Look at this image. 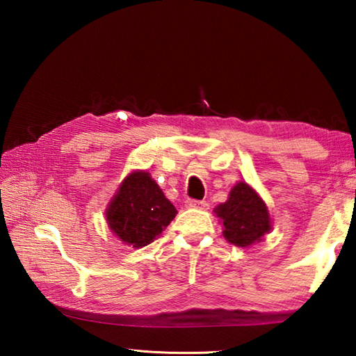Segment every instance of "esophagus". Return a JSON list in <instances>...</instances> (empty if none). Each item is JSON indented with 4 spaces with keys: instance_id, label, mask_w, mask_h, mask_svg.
Returning a JSON list of instances; mask_svg holds the SVG:
<instances>
[{
    "instance_id": "obj_1",
    "label": "esophagus",
    "mask_w": 356,
    "mask_h": 356,
    "mask_svg": "<svg viewBox=\"0 0 356 356\" xmlns=\"http://www.w3.org/2000/svg\"><path fill=\"white\" fill-rule=\"evenodd\" d=\"M186 207L206 210V209H209V204H207L206 201H196V200H188V201H186Z\"/></svg>"
}]
</instances>
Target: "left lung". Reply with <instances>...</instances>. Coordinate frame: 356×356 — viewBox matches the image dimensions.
Instances as JSON below:
<instances>
[{"label": "left lung", "mask_w": 356, "mask_h": 356, "mask_svg": "<svg viewBox=\"0 0 356 356\" xmlns=\"http://www.w3.org/2000/svg\"><path fill=\"white\" fill-rule=\"evenodd\" d=\"M215 213L222 222V236L232 245L250 246L272 231L267 206L246 182L234 185L227 201L216 206Z\"/></svg>", "instance_id": "obj_1"}]
</instances>
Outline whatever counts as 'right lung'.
I'll use <instances>...</instances> for the list:
<instances>
[{
  "label": "right lung",
  "instance_id": "right-lung-1",
  "mask_svg": "<svg viewBox=\"0 0 356 356\" xmlns=\"http://www.w3.org/2000/svg\"><path fill=\"white\" fill-rule=\"evenodd\" d=\"M177 210L146 171L130 172L106 209V222L125 245L143 248L160 236Z\"/></svg>",
  "mask_w": 356,
  "mask_h": 356
}]
</instances>
